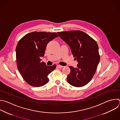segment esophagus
Listing matches in <instances>:
<instances>
[{"instance_id":"esophagus-1","label":"esophagus","mask_w":120,"mask_h":120,"mask_svg":"<svg viewBox=\"0 0 120 120\" xmlns=\"http://www.w3.org/2000/svg\"><path fill=\"white\" fill-rule=\"evenodd\" d=\"M57 67H58V68H63L64 66H62V65H57Z\"/></svg>"}]
</instances>
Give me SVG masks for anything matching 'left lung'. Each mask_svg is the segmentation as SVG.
<instances>
[{"instance_id":"1","label":"left lung","mask_w":120,"mask_h":120,"mask_svg":"<svg viewBox=\"0 0 120 120\" xmlns=\"http://www.w3.org/2000/svg\"><path fill=\"white\" fill-rule=\"evenodd\" d=\"M57 34L69 45L78 63L76 68L69 66L71 71L67 76V82L76 87L86 85L94 75L100 61L97 43L81 30L58 32Z\"/></svg>"}]
</instances>
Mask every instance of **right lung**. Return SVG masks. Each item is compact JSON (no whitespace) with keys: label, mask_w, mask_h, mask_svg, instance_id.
<instances>
[{"label":"right lung","mask_w":120,"mask_h":120,"mask_svg":"<svg viewBox=\"0 0 120 120\" xmlns=\"http://www.w3.org/2000/svg\"><path fill=\"white\" fill-rule=\"evenodd\" d=\"M58 37L56 32H32L19 41L16 48L17 68L25 81L30 86L41 87L49 82L48 75L56 65L47 66L41 61L47 44Z\"/></svg>","instance_id":"obj_1"}]
</instances>
